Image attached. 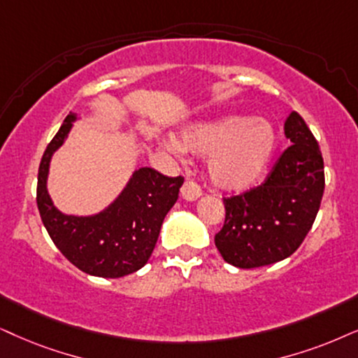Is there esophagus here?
<instances>
[{"label":"esophagus","instance_id":"esophagus-1","mask_svg":"<svg viewBox=\"0 0 358 358\" xmlns=\"http://www.w3.org/2000/svg\"><path fill=\"white\" fill-rule=\"evenodd\" d=\"M180 194L185 201H194L201 196V189L194 182H185Z\"/></svg>","mask_w":358,"mask_h":358}]
</instances>
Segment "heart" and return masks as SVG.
Returning a JSON list of instances; mask_svg holds the SVG:
<instances>
[{"instance_id":"b5f03b06","label":"heart","mask_w":358,"mask_h":358,"mask_svg":"<svg viewBox=\"0 0 358 358\" xmlns=\"http://www.w3.org/2000/svg\"><path fill=\"white\" fill-rule=\"evenodd\" d=\"M176 145L206 157L208 178L216 188L241 193L255 187L268 170L279 135L262 117L224 115L188 125Z\"/></svg>"}]
</instances>
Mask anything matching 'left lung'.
Returning <instances> with one entry per match:
<instances>
[{
  "instance_id": "obj_1",
  "label": "left lung",
  "mask_w": 358,
  "mask_h": 358,
  "mask_svg": "<svg viewBox=\"0 0 358 358\" xmlns=\"http://www.w3.org/2000/svg\"><path fill=\"white\" fill-rule=\"evenodd\" d=\"M292 145L259 187L224 198L226 218L215 236L220 255L241 269L274 264L292 255L317 216L324 194V160L317 140L297 112L284 122Z\"/></svg>"
}]
</instances>
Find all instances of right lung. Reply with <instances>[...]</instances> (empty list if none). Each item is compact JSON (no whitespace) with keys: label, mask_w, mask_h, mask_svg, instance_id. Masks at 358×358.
<instances>
[{"label":"right lung","mask_w":358,"mask_h":358,"mask_svg":"<svg viewBox=\"0 0 358 358\" xmlns=\"http://www.w3.org/2000/svg\"><path fill=\"white\" fill-rule=\"evenodd\" d=\"M80 117L71 114L41 158L38 208L44 228L57 250L76 268L97 278H124L147 264L166 213L178 200L182 176L170 178L142 166L135 170L115 200L94 215H66L48 192L52 155L64 145Z\"/></svg>","instance_id":"add662e5"}]
</instances>
